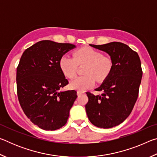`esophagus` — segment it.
I'll return each mask as SVG.
<instances>
[{
	"mask_svg": "<svg viewBox=\"0 0 157 157\" xmlns=\"http://www.w3.org/2000/svg\"><path fill=\"white\" fill-rule=\"evenodd\" d=\"M82 94H84V92L82 91H77V94H78V95H81Z\"/></svg>",
	"mask_w": 157,
	"mask_h": 157,
	"instance_id": "1",
	"label": "esophagus"
}]
</instances>
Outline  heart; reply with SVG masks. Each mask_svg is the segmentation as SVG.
Segmentation results:
<instances>
[{
  "mask_svg": "<svg viewBox=\"0 0 157 157\" xmlns=\"http://www.w3.org/2000/svg\"><path fill=\"white\" fill-rule=\"evenodd\" d=\"M86 64L84 69L85 75L79 77L70 82V87L79 91L85 90L94 84L95 79L102 82L109 75L113 62L109 57L103 56L98 50L91 47H84L76 50L74 57L63 55L60 58L59 67L63 75L73 78L77 74L78 65Z\"/></svg>",
  "mask_w": 157,
  "mask_h": 157,
  "instance_id": "1",
  "label": "heart"
}]
</instances>
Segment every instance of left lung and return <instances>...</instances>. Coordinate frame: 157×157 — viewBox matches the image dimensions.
Masks as SVG:
<instances>
[{
    "mask_svg": "<svg viewBox=\"0 0 157 157\" xmlns=\"http://www.w3.org/2000/svg\"><path fill=\"white\" fill-rule=\"evenodd\" d=\"M89 46L107 53L113 67L109 75L95 89L102 94L86 93L89 101L85 109L94 125L111 128L123 123L134 108L141 82V63L138 53L121 42Z\"/></svg>",
    "mask_w": 157,
    "mask_h": 157,
    "instance_id": "1",
    "label": "left lung"
}]
</instances>
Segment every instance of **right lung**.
<instances>
[{
  "instance_id": "add662e5",
  "label": "right lung",
  "mask_w": 157,
  "mask_h": 157,
  "mask_svg": "<svg viewBox=\"0 0 157 157\" xmlns=\"http://www.w3.org/2000/svg\"><path fill=\"white\" fill-rule=\"evenodd\" d=\"M76 48L71 44L44 40L26 49L17 69V95L23 112L47 131L64 126L77 92L59 91L68 84L59 67L63 55Z\"/></svg>"
}]
</instances>
